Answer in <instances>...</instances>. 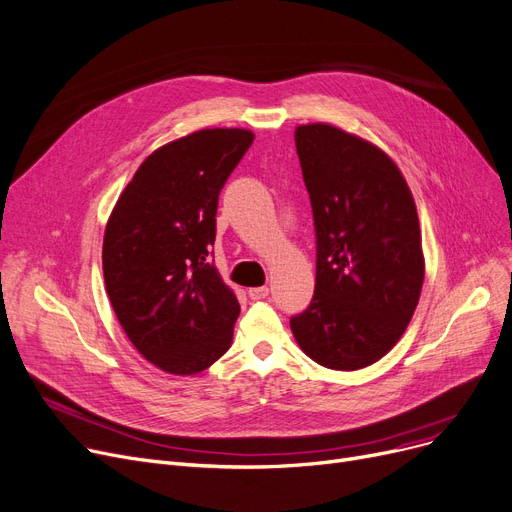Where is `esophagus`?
Instances as JSON below:
<instances>
[{"instance_id": "esophagus-1", "label": "esophagus", "mask_w": 512, "mask_h": 512, "mask_svg": "<svg viewBox=\"0 0 512 512\" xmlns=\"http://www.w3.org/2000/svg\"><path fill=\"white\" fill-rule=\"evenodd\" d=\"M248 296H250V300H264L266 296H269V287H266V285L250 287L248 289Z\"/></svg>"}]
</instances>
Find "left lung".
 Here are the masks:
<instances>
[{"label": "left lung", "instance_id": "left-lung-1", "mask_svg": "<svg viewBox=\"0 0 512 512\" xmlns=\"http://www.w3.org/2000/svg\"><path fill=\"white\" fill-rule=\"evenodd\" d=\"M296 150L312 204L316 285L289 325L314 362L364 369L396 346L419 304L417 206L394 160L369 141L314 123L296 129Z\"/></svg>", "mask_w": 512, "mask_h": 512}]
</instances>
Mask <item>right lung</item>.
<instances>
[{
    "mask_svg": "<svg viewBox=\"0 0 512 512\" xmlns=\"http://www.w3.org/2000/svg\"><path fill=\"white\" fill-rule=\"evenodd\" d=\"M254 141L246 129H204L143 160L108 218L106 291L139 354L196 375L233 339L239 302L212 264L218 193Z\"/></svg>",
    "mask_w": 512,
    "mask_h": 512,
    "instance_id": "1",
    "label": "right lung"
}]
</instances>
